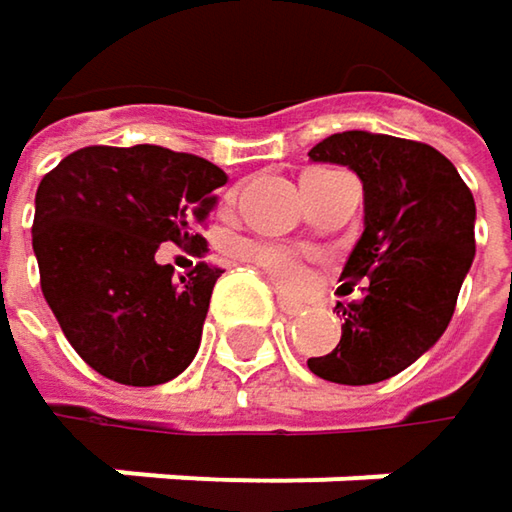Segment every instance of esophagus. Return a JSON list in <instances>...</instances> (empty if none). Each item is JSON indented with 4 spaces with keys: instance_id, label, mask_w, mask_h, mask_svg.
Here are the masks:
<instances>
[{
    "instance_id": "esophagus-1",
    "label": "esophagus",
    "mask_w": 512,
    "mask_h": 512,
    "mask_svg": "<svg viewBox=\"0 0 512 512\" xmlns=\"http://www.w3.org/2000/svg\"><path fill=\"white\" fill-rule=\"evenodd\" d=\"M278 308H281V314H287V317L302 314V305H299V302H290V299H278Z\"/></svg>"
}]
</instances>
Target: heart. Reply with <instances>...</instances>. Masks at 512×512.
I'll return each instance as SVG.
<instances>
[{
	"label": "heart",
	"mask_w": 512,
	"mask_h": 512,
	"mask_svg": "<svg viewBox=\"0 0 512 512\" xmlns=\"http://www.w3.org/2000/svg\"><path fill=\"white\" fill-rule=\"evenodd\" d=\"M237 257L257 266L281 293H299L308 284V263H305V255L296 249L243 240L237 243Z\"/></svg>",
	"instance_id": "b5f03b06"
}]
</instances>
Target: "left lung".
<instances>
[{
	"mask_svg": "<svg viewBox=\"0 0 512 512\" xmlns=\"http://www.w3.org/2000/svg\"><path fill=\"white\" fill-rule=\"evenodd\" d=\"M308 156L350 165L364 186V234L341 272L347 284H364L361 299L335 305L341 341L308 367L338 385H373L448 329L474 260V198L454 162L424 142L350 130Z\"/></svg>",
	"mask_w": 512,
	"mask_h": 512,
	"instance_id": "8db88e82",
	"label": "left lung"
}]
</instances>
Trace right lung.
<instances>
[{
    "label": "right lung",
    "mask_w": 512,
    "mask_h": 512,
    "mask_svg": "<svg viewBox=\"0 0 512 512\" xmlns=\"http://www.w3.org/2000/svg\"><path fill=\"white\" fill-rule=\"evenodd\" d=\"M225 171L159 145H91L64 156L35 195L32 249L64 338L100 376L159 385L198 353L219 266L180 278L156 263L162 243L204 257L198 228Z\"/></svg>",
    "instance_id": "add662e5"
}]
</instances>
